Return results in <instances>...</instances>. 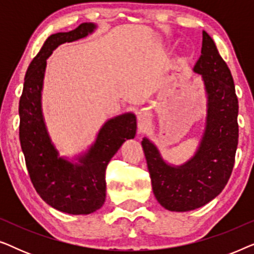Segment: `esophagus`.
Wrapping results in <instances>:
<instances>
[{"mask_svg":"<svg viewBox=\"0 0 254 254\" xmlns=\"http://www.w3.org/2000/svg\"><path fill=\"white\" fill-rule=\"evenodd\" d=\"M149 118H150V114H149L148 111L141 110L140 112L137 113V120H138V124H140L141 127L145 126V124L148 123Z\"/></svg>","mask_w":254,"mask_h":254,"instance_id":"obj_1","label":"esophagus"}]
</instances>
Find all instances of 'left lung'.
<instances>
[{
  "mask_svg": "<svg viewBox=\"0 0 254 254\" xmlns=\"http://www.w3.org/2000/svg\"><path fill=\"white\" fill-rule=\"evenodd\" d=\"M193 71L201 75L207 97L206 125L194 155L182 165H172L148 137L141 142L155 197L171 211L193 210L215 199L230 178L238 144L234 78L206 31Z\"/></svg>",
  "mask_w": 254,
  "mask_h": 254,
  "instance_id": "8db88e82",
  "label": "left lung"
}]
</instances>
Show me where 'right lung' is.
<instances>
[{
  "label": "right lung",
  "mask_w": 254,
  "mask_h": 254,
  "mask_svg": "<svg viewBox=\"0 0 254 254\" xmlns=\"http://www.w3.org/2000/svg\"><path fill=\"white\" fill-rule=\"evenodd\" d=\"M96 29L95 23H83L48 37L27 68L19 100V140L31 182L45 202L71 215H88L103 206L106 166L124 142L136 134L134 113L114 117L103 125L88 150L72 161L60 156L48 134L41 105L46 60L60 45L83 39Z\"/></svg>",
  "instance_id": "obj_1"
}]
</instances>
